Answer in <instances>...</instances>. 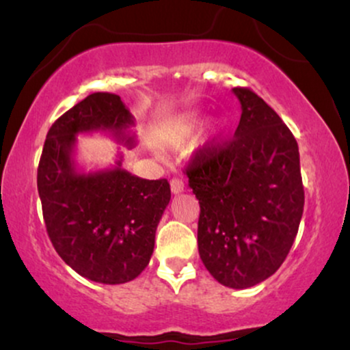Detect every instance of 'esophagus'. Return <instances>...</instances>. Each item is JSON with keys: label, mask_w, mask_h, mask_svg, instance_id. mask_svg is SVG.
Wrapping results in <instances>:
<instances>
[{"label": "esophagus", "mask_w": 350, "mask_h": 350, "mask_svg": "<svg viewBox=\"0 0 350 350\" xmlns=\"http://www.w3.org/2000/svg\"><path fill=\"white\" fill-rule=\"evenodd\" d=\"M171 191L172 194H180L184 191V180L179 178H172L171 179Z\"/></svg>", "instance_id": "34e87169"}]
</instances>
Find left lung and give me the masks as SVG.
I'll use <instances>...</instances> for the list:
<instances>
[{
  "instance_id": "obj_1",
  "label": "left lung",
  "mask_w": 350,
  "mask_h": 350,
  "mask_svg": "<svg viewBox=\"0 0 350 350\" xmlns=\"http://www.w3.org/2000/svg\"><path fill=\"white\" fill-rule=\"evenodd\" d=\"M232 92L242 105L234 138L199 148L186 174L200 206V260L220 284L243 290L270 278L290 253L304 189L290 128L250 88Z\"/></svg>"
}]
</instances>
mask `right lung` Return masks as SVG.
I'll use <instances>...</instances> for the list:
<instances>
[{"instance_id": "right-lung-1", "label": "right lung", "mask_w": 350, "mask_h": 350, "mask_svg": "<svg viewBox=\"0 0 350 350\" xmlns=\"http://www.w3.org/2000/svg\"><path fill=\"white\" fill-rule=\"evenodd\" d=\"M135 120L122 98L88 95L46 136L38 167L42 215L55 252L83 278L103 284L135 280L150 263L154 237L171 199L166 179H142L122 170L80 172L74 159L79 133L105 131L131 144Z\"/></svg>"}]
</instances>
